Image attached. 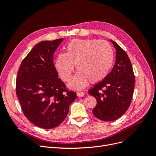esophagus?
Listing matches in <instances>:
<instances>
[{"instance_id": "1", "label": "esophagus", "mask_w": 156, "mask_h": 156, "mask_svg": "<svg viewBox=\"0 0 156 156\" xmlns=\"http://www.w3.org/2000/svg\"><path fill=\"white\" fill-rule=\"evenodd\" d=\"M85 95V93L84 92H77V96L78 97H82Z\"/></svg>"}]
</instances>
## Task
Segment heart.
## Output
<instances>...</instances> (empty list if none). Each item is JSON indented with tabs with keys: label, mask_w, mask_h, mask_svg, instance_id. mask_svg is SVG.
<instances>
[{
	"label": "heart",
	"mask_w": 156,
	"mask_h": 156,
	"mask_svg": "<svg viewBox=\"0 0 156 156\" xmlns=\"http://www.w3.org/2000/svg\"><path fill=\"white\" fill-rule=\"evenodd\" d=\"M114 51L106 41L92 39H74L66 47V53L58 55L55 67L65 82L69 81L74 65L79 70L70 87L81 89L90 81L97 83L104 79L112 67Z\"/></svg>",
	"instance_id": "b5f03b06"
}]
</instances>
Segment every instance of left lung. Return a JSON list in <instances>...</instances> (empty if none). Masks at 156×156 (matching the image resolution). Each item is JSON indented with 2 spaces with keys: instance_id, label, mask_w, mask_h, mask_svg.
I'll use <instances>...</instances> for the list:
<instances>
[{
  "instance_id": "1",
  "label": "left lung",
  "mask_w": 156,
  "mask_h": 156,
  "mask_svg": "<svg viewBox=\"0 0 156 156\" xmlns=\"http://www.w3.org/2000/svg\"><path fill=\"white\" fill-rule=\"evenodd\" d=\"M116 49L114 67L103 81L88 91L97 104L92 112L98 119L109 122L119 119L128 109L134 91L135 75L125 51L114 41Z\"/></svg>"
}]
</instances>
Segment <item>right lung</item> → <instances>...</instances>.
Here are the masks:
<instances>
[{"label":"right lung","instance_id":"add662e5","mask_svg":"<svg viewBox=\"0 0 156 156\" xmlns=\"http://www.w3.org/2000/svg\"><path fill=\"white\" fill-rule=\"evenodd\" d=\"M63 41L60 38L36 44L23 60L16 79V92L23 114L44 129L60 125L69 106L77 98L58 78L53 54Z\"/></svg>","mask_w":156,"mask_h":156}]
</instances>
